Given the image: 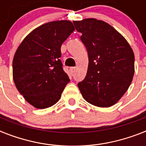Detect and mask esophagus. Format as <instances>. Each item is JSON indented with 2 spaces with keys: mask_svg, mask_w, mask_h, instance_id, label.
<instances>
[{
  "mask_svg": "<svg viewBox=\"0 0 146 146\" xmlns=\"http://www.w3.org/2000/svg\"><path fill=\"white\" fill-rule=\"evenodd\" d=\"M70 73L73 74V73H75V71H76V68L75 67H71L70 69Z\"/></svg>",
  "mask_w": 146,
  "mask_h": 146,
  "instance_id": "obj_1",
  "label": "esophagus"
}]
</instances>
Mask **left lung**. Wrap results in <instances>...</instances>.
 <instances>
[{
	"label": "left lung",
	"instance_id": "obj_1",
	"mask_svg": "<svg viewBox=\"0 0 146 146\" xmlns=\"http://www.w3.org/2000/svg\"><path fill=\"white\" fill-rule=\"evenodd\" d=\"M82 33L89 54L84 80L78 83L82 97L99 108L115 104L127 91L133 78L134 53L126 38L102 20L88 18L73 21Z\"/></svg>",
	"mask_w": 146,
	"mask_h": 146
}]
</instances>
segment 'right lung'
I'll return each mask as SVG.
<instances>
[{
	"label": "right lung",
	"instance_id": "right-lung-1",
	"mask_svg": "<svg viewBox=\"0 0 146 146\" xmlns=\"http://www.w3.org/2000/svg\"><path fill=\"white\" fill-rule=\"evenodd\" d=\"M74 30L69 20L47 23L26 35L17 49L13 60L15 86L35 108L56 104L70 82L60 60V47Z\"/></svg>",
	"mask_w": 146,
	"mask_h": 146
}]
</instances>
